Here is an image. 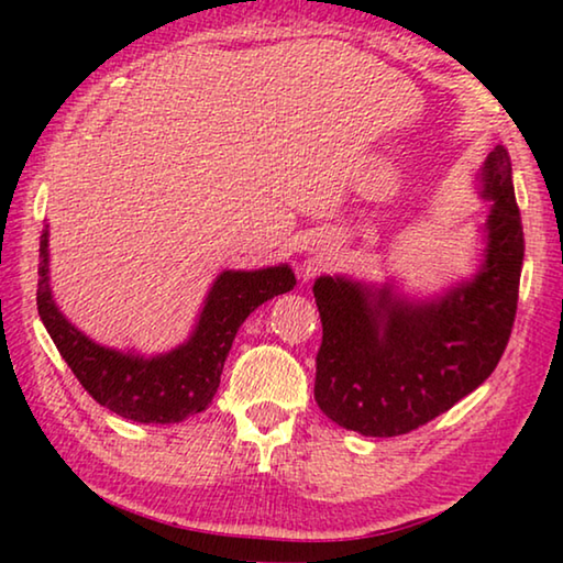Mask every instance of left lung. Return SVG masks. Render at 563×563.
<instances>
[{"instance_id":"1","label":"left lung","mask_w":563,"mask_h":563,"mask_svg":"<svg viewBox=\"0 0 563 563\" xmlns=\"http://www.w3.org/2000/svg\"><path fill=\"white\" fill-rule=\"evenodd\" d=\"M487 251L479 273L434 302L347 278L312 285L322 322L316 402L365 437L407 434L474 393L507 350L517 318L523 228L509 151L484 164Z\"/></svg>"}]
</instances>
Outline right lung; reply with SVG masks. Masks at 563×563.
Listing matches in <instances>:
<instances>
[{
    "label": "right lung",
    "instance_id": "right-lung-1",
    "mask_svg": "<svg viewBox=\"0 0 563 563\" xmlns=\"http://www.w3.org/2000/svg\"><path fill=\"white\" fill-rule=\"evenodd\" d=\"M46 235L40 243V288L36 308L56 350L81 387L119 417L133 422H180L211 405L238 328L251 312L275 295L292 290L295 275L288 265L263 271H225L208 292L194 335L168 355L139 357L101 347L81 335L52 300Z\"/></svg>",
    "mask_w": 563,
    "mask_h": 563
}]
</instances>
